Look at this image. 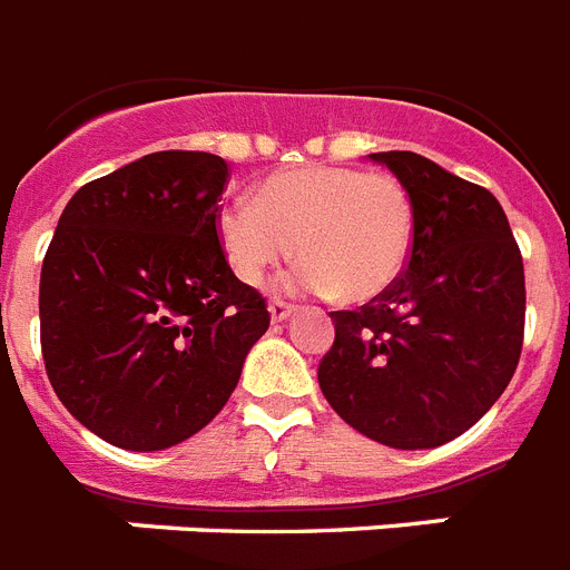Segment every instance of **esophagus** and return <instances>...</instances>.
Returning a JSON list of instances; mask_svg holds the SVG:
<instances>
[{
  "mask_svg": "<svg viewBox=\"0 0 570 570\" xmlns=\"http://www.w3.org/2000/svg\"><path fill=\"white\" fill-rule=\"evenodd\" d=\"M267 311H271V320H274V323H285L296 308L288 303H282V299H274V303L267 305Z\"/></svg>",
  "mask_w": 570,
  "mask_h": 570,
  "instance_id": "34e87169",
  "label": "esophagus"
}]
</instances>
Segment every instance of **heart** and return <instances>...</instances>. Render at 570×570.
<instances>
[{
  "label": "heart",
  "instance_id": "obj_1",
  "mask_svg": "<svg viewBox=\"0 0 570 570\" xmlns=\"http://www.w3.org/2000/svg\"><path fill=\"white\" fill-rule=\"evenodd\" d=\"M415 227V204L397 178L325 164L271 175L256 202L238 198L216 216L218 245L245 285H259L296 245L305 262L282 285L352 305L372 303L401 279Z\"/></svg>",
  "mask_w": 570,
  "mask_h": 570
}]
</instances>
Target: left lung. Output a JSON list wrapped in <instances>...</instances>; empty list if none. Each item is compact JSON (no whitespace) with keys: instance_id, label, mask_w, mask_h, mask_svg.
Wrapping results in <instances>:
<instances>
[{"instance_id":"1","label":"left lung","mask_w":570,"mask_h":570,"mask_svg":"<svg viewBox=\"0 0 570 570\" xmlns=\"http://www.w3.org/2000/svg\"><path fill=\"white\" fill-rule=\"evenodd\" d=\"M415 204L401 279L360 311H334L320 389L345 424L395 450L459 438L499 401L524 334V267L490 189L417 153H372Z\"/></svg>"}]
</instances>
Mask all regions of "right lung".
Listing matches in <instances>:
<instances>
[{
  "mask_svg": "<svg viewBox=\"0 0 570 570\" xmlns=\"http://www.w3.org/2000/svg\"><path fill=\"white\" fill-rule=\"evenodd\" d=\"M227 160L153 153L66 204L40 276L48 381L109 444L155 452L210 424L271 314L218 245Z\"/></svg>",
  "mask_w": 570,
  "mask_h": 570,
  "instance_id": "add662e5",
  "label": "right lung"
}]
</instances>
